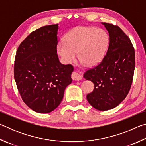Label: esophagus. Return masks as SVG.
Wrapping results in <instances>:
<instances>
[{"instance_id": "esophagus-1", "label": "esophagus", "mask_w": 146, "mask_h": 146, "mask_svg": "<svg viewBox=\"0 0 146 146\" xmlns=\"http://www.w3.org/2000/svg\"><path fill=\"white\" fill-rule=\"evenodd\" d=\"M71 77H72L73 80H80L82 79L81 76L76 72H73L72 75H71Z\"/></svg>"}]
</instances>
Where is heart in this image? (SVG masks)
Wrapping results in <instances>:
<instances>
[{
  "mask_svg": "<svg viewBox=\"0 0 146 146\" xmlns=\"http://www.w3.org/2000/svg\"><path fill=\"white\" fill-rule=\"evenodd\" d=\"M109 42L108 36L102 29L78 26L66 35L64 42L58 44L57 51L66 63L78 60L86 67L99 64L104 56Z\"/></svg>",
  "mask_w": 146,
  "mask_h": 146,
  "instance_id": "obj_1",
  "label": "heart"
}]
</instances>
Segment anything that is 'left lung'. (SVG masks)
Returning a JSON list of instances; mask_svg holds the SVG:
<instances>
[{
  "label": "left lung",
  "instance_id": "8db88e82",
  "mask_svg": "<svg viewBox=\"0 0 146 146\" xmlns=\"http://www.w3.org/2000/svg\"><path fill=\"white\" fill-rule=\"evenodd\" d=\"M110 36L106 55L98 66L84 74L94 84L86 96L96 110H111L125 99L130 90L135 68V49L129 38L119 27L102 23Z\"/></svg>",
  "mask_w": 146,
  "mask_h": 146
}]
</instances>
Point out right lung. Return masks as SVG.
<instances>
[{
	"instance_id": "add662e5",
	"label": "right lung",
	"mask_w": 146,
	"mask_h": 146,
	"mask_svg": "<svg viewBox=\"0 0 146 146\" xmlns=\"http://www.w3.org/2000/svg\"><path fill=\"white\" fill-rule=\"evenodd\" d=\"M58 24L41 27L17 49L14 78L22 99L36 113H48L60 104L72 82V65L62 64L57 55Z\"/></svg>"
}]
</instances>
